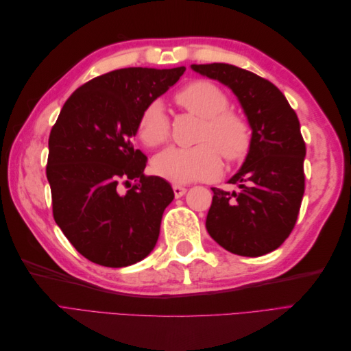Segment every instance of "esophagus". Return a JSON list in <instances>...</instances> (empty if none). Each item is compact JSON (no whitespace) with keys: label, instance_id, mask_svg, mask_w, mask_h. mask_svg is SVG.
Returning a JSON list of instances; mask_svg holds the SVG:
<instances>
[{"label":"esophagus","instance_id":"obj_1","mask_svg":"<svg viewBox=\"0 0 351 351\" xmlns=\"http://www.w3.org/2000/svg\"><path fill=\"white\" fill-rule=\"evenodd\" d=\"M173 192H174V196L176 197H182L187 190H186V187H183V186H178V184H174L173 186Z\"/></svg>","mask_w":351,"mask_h":351}]
</instances>
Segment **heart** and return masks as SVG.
Here are the masks:
<instances>
[{
    "instance_id": "1",
    "label": "heart",
    "mask_w": 351,
    "mask_h": 351,
    "mask_svg": "<svg viewBox=\"0 0 351 351\" xmlns=\"http://www.w3.org/2000/svg\"><path fill=\"white\" fill-rule=\"evenodd\" d=\"M174 101L187 112L197 115L202 124L196 136L199 145L192 147L171 146L152 161L154 173L177 184L206 182L219 176L222 157L236 164L247 156L252 146V129L244 117L230 110V97L209 80H193L176 92ZM136 132L149 147L168 141L171 121L161 101H152L137 119Z\"/></svg>"
}]
</instances>
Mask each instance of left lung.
I'll use <instances>...</instances> for the list:
<instances>
[{
    "instance_id": "8db88e82",
    "label": "left lung",
    "mask_w": 351,
    "mask_h": 351,
    "mask_svg": "<svg viewBox=\"0 0 351 351\" xmlns=\"http://www.w3.org/2000/svg\"><path fill=\"white\" fill-rule=\"evenodd\" d=\"M192 69L227 84L252 127L246 161L228 182L239 190L212 187L206 230L231 253L262 256L290 236L300 212L306 145L299 119L282 92L258 74L224 62Z\"/></svg>"
}]
</instances>
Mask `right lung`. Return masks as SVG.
<instances>
[{
	"label": "right lung",
	"instance_id": "add662e5",
	"mask_svg": "<svg viewBox=\"0 0 351 351\" xmlns=\"http://www.w3.org/2000/svg\"><path fill=\"white\" fill-rule=\"evenodd\" d=\"M186 67L120 69L86 82L66 101L48 141L52 215L84 258L129 267L155 247L174 192L145 176L147 158L134 149L137 119ZM129 185L127 193L122 186Z\"/></svg>",
	"mask_w": 351,
	"mask_h": 351
}]
</instances>
